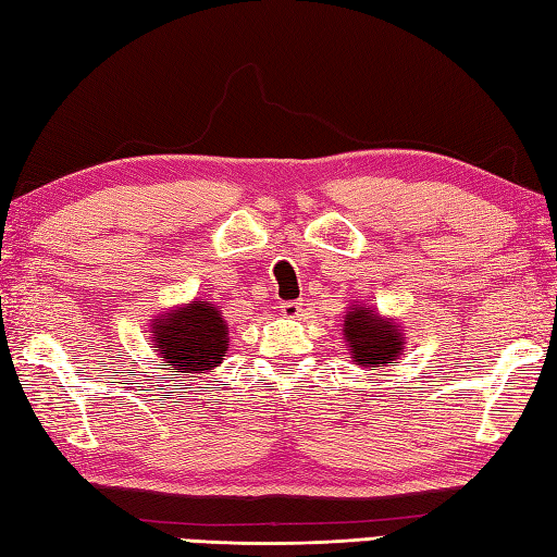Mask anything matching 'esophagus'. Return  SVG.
Masks as SVG:
<instances>
[{
  "mask_svg": "<svg viewBox=\"0 0 557 557\" xmlns=\"http://www.w3.org/2000/svg\"><path fill=\"white\" fill-rule=\"evenodd\" d=\"M280 311H282V315H287V318H299V315H301V301H287V304H282Z\"/></svg>",
  "mask_w": 557,
  "mask_h": 557,
  "instance_id": "obj_1",
  "label": "esophagus"
}]
</instances>
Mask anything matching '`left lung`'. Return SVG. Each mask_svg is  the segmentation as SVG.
Instances as JSON below:
<instances>
[{
    "label": "left lung",
    "instance_id": "1",
    "mask_svg": "<svg viewBox=\"0 0 557 557\" xmlns=\"http://www.w3.org/2000/svg\"><path fill=\"white\" fill-rule=\"evenodd\" d=\"M351 359L366 369H377V366L395 363L401 351H405V330L393 318H385L371 306L351 304L342 325Z\"/></svg>",
    "mask_w": 557,
    "mask_h": 557
}]
</instances>
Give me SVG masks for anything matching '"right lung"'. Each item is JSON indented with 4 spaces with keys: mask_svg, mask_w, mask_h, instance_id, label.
I'll return each mask as SVG.
<instances>
[{
    "mask_svg": "<svg viewBox=\"0 0 557 557\" xmlns=\"http://www.w3.org/2000/svg\"><path fill=\"white\" fill-rule=\"evenodd\" d=\"M152 342L174 375L208 373L227 354L230 330L215 304L191 301L152 318Z\"/></svg>",
    "mask_w": 557,
    "mask_h": 557,
    "instance_id": "1",
    "label": "right lung"
}]
</instances>
